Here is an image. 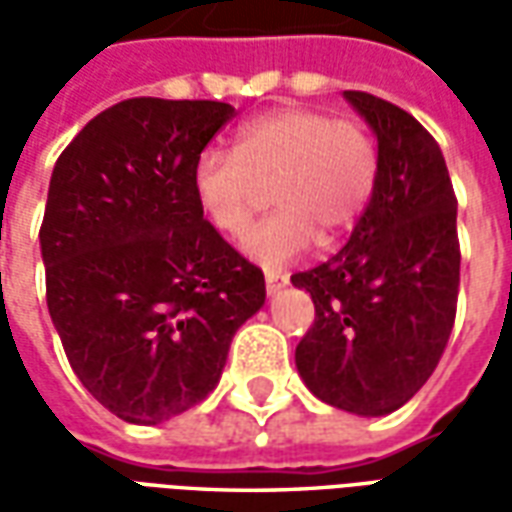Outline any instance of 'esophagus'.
<instances>
[{
	"label": "esophagus",
	"mask_w": 512,
	"mask_h": 512,
	"mask_svg": "<svg viewBox=\"0 0 512 512\" xmlns=\"http://www.w3.org/2000/svg\"><path fill=\"white\" fill-rule=\"evenodd\" d=\"M288 285V277L285 274H277V271H266V290L268 296H279Z\"/></svg>",
	"instance_id": "34e87169"
}]
</instances>
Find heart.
<instances>
[{
  "instance_id": "heart-1",
  "label": "heart",
  "mask_w": 512,
  "mask_h": 512,
  "mask_svg": "<svg viewBox=\"0 0 512 512\" xmlns=\"http://www.w3.org/2000/svg\"><path fill=\"white\" fill-rule=\"evenodd\" d=\"M376 180V145L365 126L315 109H274L238 128L235 147H208L194 161V197L205 219L241 235L274 183L277 211L241 241L249 260L282 268L315 241L345 233Z\"/></svg>"
}]
</instances>
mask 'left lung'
Instances as JSON below:
<instances>
[{"label": "left lung", "instance_id": "1", "mask_svg": "<svg viewBox=\"0 0 512 512\" xmlns=\"http://www.w3.org/2000/svg\"><path fill=\"white\" fill-rule=\"evenodd\" d=\"M378 139L373 194L348 244L293 274L315 323L296 348L312 395L359 417H384L439 365L461 282L458 200L436 139L400 106L345 90Z\"/></svg>", "mask_w": 512, "mask_h": 512}]
</instances>
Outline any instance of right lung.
<instances>
[{
    "mask_svg": "<svg viewBox=\"0 0 512 512\" xmlns=\"http://www.w3.org/2000/svg\"><path fill=\"white\" fill-rule=\"evenodd\" d=\"M222 101L128 98L54 164L40 227L46 304L84 389L134 425L211 395L235 332L266 304L263 271L194 197V161L233 120Z\"/></svg>",
    "mask_w": 512,
    "mask_h": 512,
    "instance_id": "right-lung-1",
    "label": "right lung"
}]
</instances>
